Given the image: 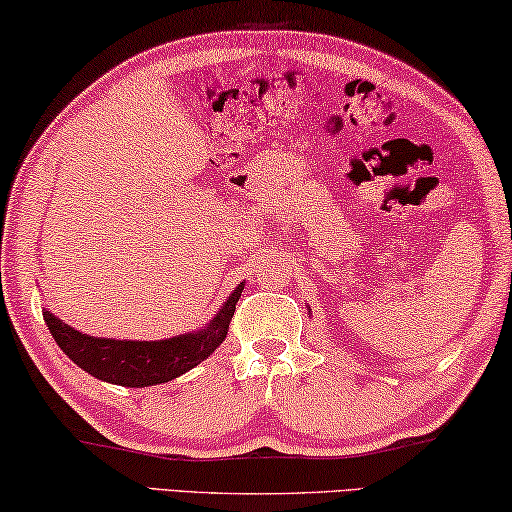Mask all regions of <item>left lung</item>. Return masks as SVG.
<instances>
[{"instance_id":"left-lung-1","label":"left lung","mask_w":512,"mask_h":512,"mask_svg":"<svg viewBox=\"0 0 512 512\" xmlns=\"http://www.w3.org/2000/svg\"><path fill=\"white\" fill-rule=\"evenodd\" d=\"M308 312H310V310H308Z\"/></svg>"}]
</instances>
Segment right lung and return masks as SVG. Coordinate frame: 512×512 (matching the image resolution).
Listing matches in <instances>:
<instances>
[{"label": "right lung", "instance_id": "1", "mask_svg": "<svg viewBox=\"0 0 512 512\" xmlns=\"http://www.w3.org/2000/svg\"><path fill=\"white\" fill-rule=\"evenodd\" d=\"M241 292L243 282L232 289V294L202 329L165 340L96 338L68 326L48 308L43 310V319L61 352L91 377L117 386L144 388L177 379L207 361L227 338Z\"/></svg>", "mask_w": 512, "mask_h": 512}]
</instances>
